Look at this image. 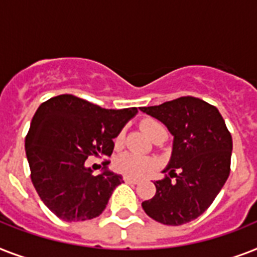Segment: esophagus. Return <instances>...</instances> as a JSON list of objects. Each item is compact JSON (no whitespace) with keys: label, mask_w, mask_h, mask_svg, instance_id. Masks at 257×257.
<instances>
[{"label":"esophagus","mask_w":257,"mask_h":257,"mask_svg":"<svg viewBox=\"0 0 257 257\" xmlns=\"http://www.w3.org/2000/svg\"><path fill=\"white\" fill-rule=\"evenodd\" d=\"M124 181L125 183H131V184H137L140 180L136 179V177H131V176H124Z\"/></svg>","instance_id":"34e87169"}]
</instances>
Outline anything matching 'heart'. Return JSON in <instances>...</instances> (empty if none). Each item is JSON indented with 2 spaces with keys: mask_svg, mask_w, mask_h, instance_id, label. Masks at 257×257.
<instances>
[{
  "mask_svg": "<svg viewBox=\"0 0 257 257\" xmlns=\"http://www.w3.org/2000/svg\"><path fill=\"white\" fill-rule=\"evenodd\" d=\"M141 126L144 129V132L148 135L151 139H152L155 135H156L160 129H164L163 124L159 122L156 120H144L141 122ZM124 140V133L120 132L116 137V145H120ZM114 167L118 172L124 173L126 176H131V177H137V176H141L147 173V172L152 171L153 168V161L148 157L139 156V155H135V153L126 152L122 153L120 156L116 157L114 160Z\"/></svg>",
  "mask_w": 257,
  "mask_h": 257,
  "instance_id": "b5f03b06",
  "label": "heart"
}]
</instances>
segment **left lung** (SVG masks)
<instances>
[{
    "mask_svg": "<svg viewBox=\"0 0 257 257\" xmlns=\"http://www.w3.org/2000/svg\"><path fill=\"white\" fill-rule=\"evenodd\" d=\"M141 110L173 135L168 175L155 181L156 195L143 201L145 213L165 225H183L207 211L231 172L232 136L216 106L192 96Z\"/></svg>",
    "mask_w": 257,
    "mask_h": 257,
    "instance_id": "1",
    "label": "left lung"
}]
</instances>
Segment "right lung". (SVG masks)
<instances>
[{"label": "right lung", "mask_w": 257, "mask_h": 257, "mask_svg": "<svg viewBox=\"0 0 257 257\" xmlns=\"http://www.w3.org/2000/svg\"><path fill=\"white\" fill-rule=\"evenodd\" d=\"M136 113L137 108H101L73 94L52 97L38 106L25 139L26 157L40 199L57 217L84 221L102 213L124 181L106 168L94 176L85 161L110 156L113 139Z\"/></svg>", "instance_id": "add662e5"}]
</instances>
